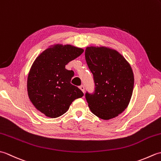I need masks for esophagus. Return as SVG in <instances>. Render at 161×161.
<instances>
[{"label":"esophagus","mask_w":161,"mask_h":161,"mask_svg":"<svg viewBox=\"0 0 161 161\" xmlns=\"http://www.w3.org/2000/svg\"><path fill=\"white\" fill-rule=\"evenodd\" d=\"M80 88L81 89V91L83 92V93H84V86H83V85H81V86H80Z\"/></svg>","instance_id":"34e87169"}]
</instances>
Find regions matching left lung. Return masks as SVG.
<instances>
[{
	"label": "left lung",
	"instance_id": "obj_1",
	"mask_svg": "<svg viewBox=\"0 0 161 161\" xmlns=\"http://www.w3.org/2000/svg\"><path fill=\"white\" fill-rule=\"evenodd\" d=\"M85 57L95 84L93 93L85 94L88 107L101 119L114 118L131 100L134 84L131 68L117 51L107 47H88Z\"/></svg>",
	"mask_w": 161,
	"mask_h": 161
}]
</instances>
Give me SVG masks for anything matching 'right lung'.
<instances>
[{"label": "right lung", "mask_w": 161, "mask_h": 161, "mask_svg": "<svg viewBox=\"0 0 161 161\" xmlns=\"http://www.w3.org/2000/svg\"><path fill=\"white\" fill-rule=\"evenodd\" d=\"M70 45H57L36 58L28 78V93L34 106L47 117L55 118L66 113L83 92L70 84L73 70L65 66L83 53Z\"/></svg>", "instance_id": "add662e5"}]
</instances>
